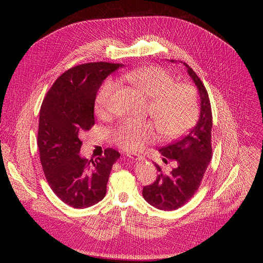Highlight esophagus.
<instances>
[{
  "mask_svg": "<svg viewBox=\"0 0 263 263\" xmlns=\"http://www.w3.org/2000/svg\"><path fill=\"white\" fill-rule=\"evenodd\" d=\"M127 157L132 161H143L144 160V157L135 155V154H129V155H127Z\"/></svg>",
  "mask_w": 263,
  "mask_h": 263,
  "instance_id": "esophagus-1",
  "label": "esophagus"
}]
</instances>
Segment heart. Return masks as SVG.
Wrapping results in <instances>:
<instances>
[{"instance_id": "obj_1", "label": "heart", "mask_w": 263, "mask_h": 263, "mask_svg": "<svg viewBox=\"0 0 263 263\" xmlns=\"http://www.w3.org/2000/svg\"><path fill=\"white\" fill-rule=\"evenodd\" d=\"M122 80L148 99V114L162 139L174 141L195 126L199 101L195 87L176 83L174 77L160 67H144L124 73ZM117 84L105 81L95 101L96 114L107 115L113 107ZM155 139L154 124L149 121H126L114 131V141L123 149L137 150Z\"/></svg>"}]
</instances>
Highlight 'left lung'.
<instances>
[{"mask_svg":"<svg viewBox=\"0 0 263 263\" xmlns=\"http://www.w3.org/2000/svg\"><path fill=\"white\" fill-rule=\"evenodd\" d=\"M175 63L174 60L171 61ZM187 73L194 81L200 97V116L187 135L175 143L162 147L159 151L165 159L175 160L177 167L168 175L162 173L156 164L159 175L156 181L143 189L145 200L156 208L172 211L180 208L197 192L206 167L212 158V112L208 91L194 70L185 63Z\"/></svg>","mask_w":263,"mask_h":263,"instance_id":"left-lung-1","label":"left lung"}]
</instances>
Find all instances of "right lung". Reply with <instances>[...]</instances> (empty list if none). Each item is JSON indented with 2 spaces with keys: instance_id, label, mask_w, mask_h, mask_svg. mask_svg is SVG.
I'll list each match as a JSON object with an SVG mask.
<instances>
[{
  "instance_id": "add662e5",
  "label": "right lung",
  "mask_w": 263,
  "mask_h": 263,
  "mask_svg": "<svg viewBox=\"0 0 263 263\" xmlns=\"http://www.w3.org/2000/svg\"><path fill=\"white\" fill-rule=\"evenodd\" d=\"M119 67L99 62L70 68L54 82L40 107L37 145L41 166L54 194L76 209L103 199L110 170L120 157L113 148L89 161L79 154L81 135L95 124L97 91Z\"/></svg>"
}]
</instances>
